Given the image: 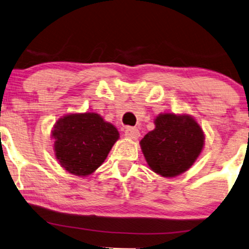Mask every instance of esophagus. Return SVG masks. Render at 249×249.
Masks as SVG:
<instances>
[{"instance_id":"34e87169","label":"esophagus","mask_w":249,"mask_h":249,"mask_svg":"<svg viewBox=\"0 0 249 249\" xmlns=\"http://www.w3.org/2000/svg\"><path fill=\"white\" fill-rule=\"evenodd\" d=\"M124 136L129 139H137L139 136H141V134H139V130L138 129L136 128H131V127H128L127 129H125L124 131Z\"/></svg>"}]
</instances>
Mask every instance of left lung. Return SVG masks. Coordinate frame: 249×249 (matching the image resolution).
I'll list each match as a JSON object with an SVG mask.
<instances>
[{
    "label": "left lung",
    "instance_id": "left-lung-1",
    "mask_svg": "<svg viewBox=\"0 0 249 249\" xmlns=\"http://www.w3.org/2000/svg\"><path fill=\"white\" fill-rule=\"evenodd\" d=\"M154 124L139 142L149 169L164 178H173L192 168L205 144V135L196 119L186 113H160Z\"/></svg>",
    "mask_w": 249,
    "mask_h": 249
}]
</instances>
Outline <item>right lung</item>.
Here are the masks:
<instances>
[{"mask_svg": "<svg viewBox=\"0 0 249 249\" xmlns=\"http://www.w3.org/2000/svg\"><path fill=\"white\" fill-rule=\"evenodd\" d=\"M119 137L118 129L95 112L63 115L51 131L59 164L81 178L103 164Z\"/></svg>", "mask_w": 249, "mask_h": 249, "instance_id": "obj_1", "label": "right lung"}]
</instances>
